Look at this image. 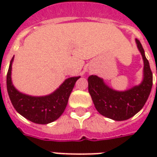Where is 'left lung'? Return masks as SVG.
I'll return each mask as SVG.
<instances>
[{
    "label": "left lung",
    "mask_w": 157,
    "mask_h": 157,
    "mask_svg": "<svg viewBox=\"0 0 157 157\" xmlns=\"http://www.w3.org/2000/svg\"><path fill=\"white\" fill-rule=\"evenodd\" d=\"M135 43L144 61L143 80L139 85L125 91H116L98 75H90L87 79L88 92L96 109L100 114L116 121L128 119L140 112L151 91L153 75L150 64L140 42L135 39Z\"/></svg>",
    "instance_id": "obj_1"
}]
</instances>
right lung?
Returning <instances> with one entry per match:
<instances>
[{
    "label": "right lung",
    "instance_id": "obj_1",
    "mask_svg": "<svg viewBox=\"0 0 157 157\" xmlns=\"http://www.w3.org/2000/svg\"><path fill=\"white\" fill-rule=\"evenodd\" d=\"M9 65L6 75V88L9 98L17 112L31 122L47 124L58 119L65 111L75 82L80 76L66 79L55 92L46 96L34 97L24 94L17 90L12 82V65Z\"/></svg>",
    "mask_w": 157,
    "mask_h": 157
}]
</instances>
